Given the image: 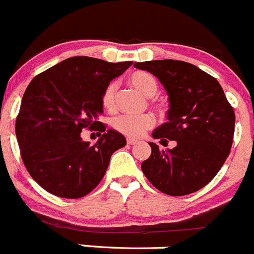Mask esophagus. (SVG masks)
Masks as SVG:
<instances>
[{
    "instance_id": "obj_1",
    "label": "esophagus",
    "mask_w": 254,
    "mask_h": 254,
    "mask_svg": "<svg viewBox=\"0 0 254 254\" xmlns=\"http://www.w3.org/2000/svg\"><path fill=\"white\" fill-rule=\"evenodd\" d=\"M127 143L128 144H136L137 143V139H133V138H127Z\"/></svg>"
}]
</instances>
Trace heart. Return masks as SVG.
I'll use <instances>...</instances> for the list:
<instances>
[{"instance_id":"heart-1","label":"heart","mask_w":254,"mask_h":254,"mask_svg":"<svg viewBox=\"0 0 254 254\" xmlns=\"http://www.w3.org/2000/svg\"><path fill=\"white\" fill-rule=\"evenodd\" d=\"M129 84L137 89L139 93H142L146 97H152L156 95L158 89V83L156 78L151 73L147 72H134L128 78ZM116 83H110L102 95V105L106 110H112L115 107L116 98ZM154 120L151 115H122L118 116L113 121V127L116 131L125 134L127 137H141L147 129H149L153 126Z\"/></svg>"}]
</instances>
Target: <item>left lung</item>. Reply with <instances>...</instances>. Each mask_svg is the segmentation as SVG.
I'll return each instance as SVG.
<instances>
[{"label":"left lung","mask_w":254,"mask_h":254,"mask_svg":"<svg viewBox=\"0 0 254 254\" xmlns=\"http://www.w3.org/2000/svg\"><path fill=\"white\" fill-rule=\"evenodd\" d=\"M163 84L170 101L167 122L152 132L154 139L176 141L152 153L141 168L149 182L170 195H186L208 185L231 152L234 111L214 77L188 62L176 60L136 62Z\"/></svg>","instance_id":"1"}]
</instances>
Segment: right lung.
I'll use <instances>...</instances> for the list:
<instances>
[{
    "mask_svg": "<svg viewBox=\"0 0 254 254\" xmlns=\"http://www.w3.org/2000/svg\"><path fill=\"white\" fill-rule=\"evenodd\" d=\"M131 64L76 56L28 84L16 120V137L28 173L43 190L57 197L81 198L97 187L113 152L127 143L122 133L106 131L98 121L103 91ZM87 127L104 132L93 146L80 137Z\"/></svg>",
    "mask_w": 254,
    "mask_h": 254,
    "instance_id": "add662e5",
    "label": "right lung"
}]
</instances>
